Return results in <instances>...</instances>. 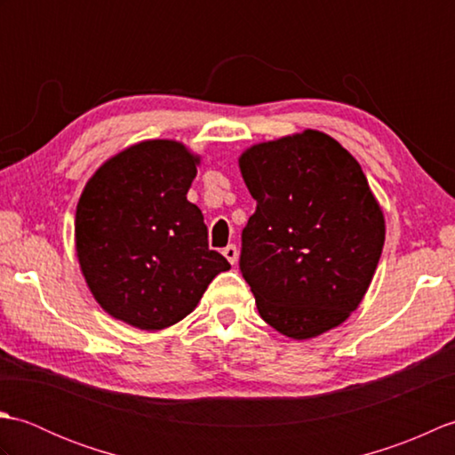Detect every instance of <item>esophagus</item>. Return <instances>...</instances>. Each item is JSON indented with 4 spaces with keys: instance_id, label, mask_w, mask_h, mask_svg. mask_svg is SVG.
<instances>
[{
    "instance_id": "esophagus-1",
    "label": "esophagus",
    "mask_w": 455,
    "mask_h": 455,
    "mask_svg": "<svg viewBox=\"0 0 455 455\" xmlns=\"http://www.w3.org/2000/svg\"><path fill=\"white\" fill-rule=\"evenodd\" d=\"M222 254H225V258H227L228 262L233 264V266L238 262V250H236L235 244H228L225 250H222Z\"/></svg>"
}]
</instances>
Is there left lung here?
Returning a JSON list of instances; mask_svg holds the SVG:
<instances>
[{"label": "left lung", "instance_id": "1", "mask_svg": "<svg viewBox=\"0 0 455 455\" xmlns=\"http://www.w3.org/2000/svg\"><path fill=\"white\" fill-rule=\"evenodd\" d=\"M256 212L240 269L259 316L308 340L360 307L379 264L385 217L362 166L326 132L258 142L238 158Z\"/></svg>", "mask_w": 455, "mask_h": 455}]
</instances>
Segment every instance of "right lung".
<instances>
[{"label": "right lung", "instance_id": "add662e5", "mask_svg": "<svg viewBox=\"0 0 455 455\" xmlns=\"http://www.w3.org/2000/svg\"><path fill=\"white\" fill-rule=\"evenodd\" d=\"M201 162L186 144H132L95 170L76 209L74 240L95 301L117 321L162 331L186 318L212 277L230 269L209 250L207 227L188 201Z\"/></svg>", "mask_w": 455, "mask_h": 455}]
</instances>
